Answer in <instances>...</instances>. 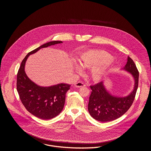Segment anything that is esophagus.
Masks as SVG:
<instances>
[{
	"label": "esophagus",
	"mask_w": 151,
	"mask_h": 151,
	"mask_svg": "<svg viewBox=\"0 0 151 151\" xmlns=\"http://www.w3.org/2000/svg\"><path fill=\"white\" fill-rule=\"evenodd\" d=\"M75 86L76 87H78V88H80V87H83V86H86V85L81 81H79L78 83H76L75 84Z\"/></svg>",
	"instance_id": "34e87169"
}]
</instances>
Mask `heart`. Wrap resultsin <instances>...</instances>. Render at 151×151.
I'll return each instance as SVG.
<instances>
[{
	"label": "heart",
	"instance_id": "1",
	"mask_svg": "<svg viewBox=\"0 0 151 151\" xmlns=\"http://www.w3.org/2000/svg\"><path fill=\"white\" fill-rule=\"evenodd\" d=\"M112 56L108 52L101 50L91 49L81 53L78 60L83 68H91L89 76L96 82L100 81L107 75ZM76 70L81 71V66L76 65Z\"/></svg>",
	"mask_w": 151,
	"mask_h": 151
}]
</instances>
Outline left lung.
<instances>
[{
	"instance_id": "left-lung-1",
	"label": "left lung",
	"mask_w": 151,
	"mask_h": 151,
	"mask_svg": "<svg viewBox=\"0 0 151 151\" xmlns=\"http://www.w3.org/2000/svg\"><path fill=\"white\" fill-rule=\"evenodd\" d=\"M122 69L132 75L135 80L133 91L126 97H117L108 92L103 81L91 86L92 92L88 109L94 119L104 122L115 120L123 115L132 104L138 87L139 71L134 62L129 57Z\"/></svg>"
}]
</instances>
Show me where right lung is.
Returning a JSON list of instances; mask_svg holds the SVG:
<instances>
[{
    "instance_id": "obj_1",
    "label": "right lung",
    "mask_w": 151,
    "mask_h": 151,
    "mask_svg": "<svg viewBox=\"0 0 151 151\" xmlns=\"http://www.w3.org/2000/svg\"><path fill=\"white\" fill-rule=\"evenodd\" d=\"M62 43L60 41H51L29 52L22 60L17 72V91L22 104L30 113L42 119H50L60 113L65 105V93L71 86L60 83L46 87L39 86L27 76L25 65L30 54L41 48Z\"/></svg>"
}]
</instances>
